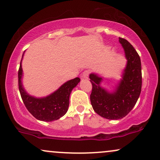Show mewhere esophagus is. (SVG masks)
<instances>
[{
	"label": "esophagus",
	"mask_w": 160,
	"mask_h": 160,
	"mask_svg": "<svg viewBox=\"0 0 160 160\" xmlns=\"http://www.w3.org/2000/svg\"><path fill=\"white\" fill-rule=\"evenodd\" d=\"M89 74H90V71H88V70H86V71H84L83 72H82L81 77L82 78H89Z\"/></svg>",
	"instance_id": "1"
}]
</instances>
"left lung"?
Masks as SVG:
<instances>
[{"mask_svg": "<svg viewBox=\"0 0 160 160\" xmlns=\"http://www.w3.org/2000/svg\"><path fill=\"white\" fill-rule=\"evenodd\" d=\"M127 59L122 78L113 92L100 86L102 78L95 74L89 75L92 90V106L95 113L108 120H120L132 111L141 94L142 85L141 58L132 45L124 38H119Z\"/></svg>", "mask_w": 160, "mask_h": 160, "instance_id": "1", "label": "left lung"}]
</instances>
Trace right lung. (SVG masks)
<instances>
[{
  "instance_id": "1",
  "label": "right lung",
  "mask_w": 160,
  "mask_h": 160,
  "mask_svg": "<svg viewBox=\"0 0 160 160\" xmlns=\"http://www.w3.org/2000/svg\"><path fill=\"white\" fill-rule=\"evenodd\" d=\"M22 77V68L21 60L18 71V78L19 89L22 99L27 110L32 113L33 117L38 120L46 122L58 120L67 113L69 106V97L71 91L80 81V78H76L65 82L56 92L44 98H35L28 94L24 89L21 80Z\"/></svg>"
}]
</instances>
